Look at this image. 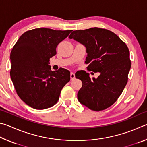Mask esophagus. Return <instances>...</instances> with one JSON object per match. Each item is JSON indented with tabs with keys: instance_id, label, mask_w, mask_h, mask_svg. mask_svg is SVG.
Listing matches in <instances>:
<instances>
[{
	"instance_id": "esophagus-1",
	"label": "esophagus",
	"mask_w": 147,
	"mask_h": 147,
	"mask_svg": "<svg viewBox=\"0 0 147 147\" xmlns=\"http://www.w3.org/2000/svg\"><path fill=\"white\" fill-rule=\"evenodd\" d=\"M74 78H75V74L74 73H71V80H73Z\"/></svg>"
}]
</instances>
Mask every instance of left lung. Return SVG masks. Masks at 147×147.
<instances>
[{
  "label": "left lung",
  "mask_w": 147,
  "mask_h": 147,
  "mask_svg": "<svg viewBox=\"0 0 147 147\" xmlns=\"http://www.w3.org/2000/svg\"><path fill=\"white\" fill-rule=\"evenodd\" d=\"M69 38L86 47L88 70L100 73L97 78H91L84 71L76 73V78L82 82L79 102L96 111L109 108L127 84L131 67L127 45L113 32L97 27L73 31Z\"/></svg>",
  "instance_id": "obj_1"
}]
</instances>
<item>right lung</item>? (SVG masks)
Wrapping results in <instances>:
<instances>
[{
    "label": "right lung",
    "mask_w": 147,
    "mask_h": 147,
    "mask_svg": "<svg viewBox=\"0 0 147 147\" xmlns=\"http://www.w3.org/2000/svg\"><path fill=\"white\" fill-rule=\"evenodd\" d=\"M72 30L35 28L21 35L10 54V76L20 98L36 109L53 106L62 88L70 81V72L62 68L53 71L50 58L58 45Z\"/></svg>",
    "instance_id": "obj_1"
}]
</instances>
